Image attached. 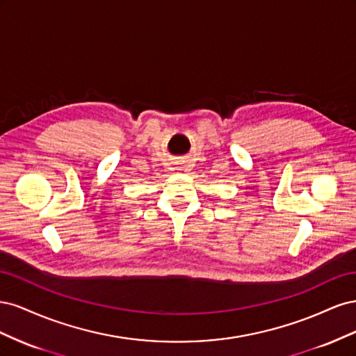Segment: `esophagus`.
Instances as JSON below:
<instances>
[{"label": "esophagus", "mask_w": 356, "mask_h": 356, "mask_svg": "<svg viewBox=\"0 0 356 356\" xmlns=\"http://www.w3.org/2000/svg\"><path fill=\"white\" fill-rule=\"evenodd\" d=\"M184 168H186V166H184V160H177V169L182 170Z\"/></svg>", "instance_id": "34e87169"}]
</instances>
